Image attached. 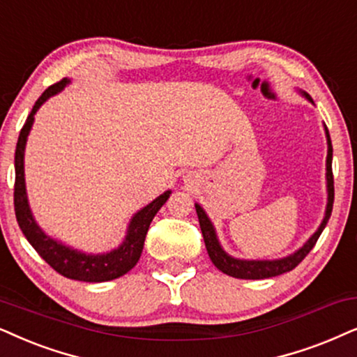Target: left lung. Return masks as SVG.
<instances>
[{"label":"left lung","mask_w":357,"mask_h":357,"mask_svg":"<svg viewBox=\"0 0 357 357\" xmlns=\"http://www.w3.org/2000/svg\"><path fill=\"white\" fill-rule=\"evenodd\" d=\"M307 98L312 101V98L307 95ZM328 137V159H326V180H328V206H326V216L323 220L320 228H318L317 233H314L312 238L308 239V243L305 244L302 249H298L297 252L291 254L289 257L279 259V261H239V259H233L228 256L223 249H221L218 239H216L215 229H213V225L208 220L205 211L202 210L200 205H195L198 221H200V228L203 234V241H205V246L208 251V256H210L211 262L215 264L218 269L226 275L236 277V279H269V277H275L280 274H285V272L294 271L295 267L298 266L300 262L307 257V254L312 251L314 244H317L318 238L325 229V226L330 220L331 211H333V202H335V180H333V169H331V160H333V146L330 134L326 131Z\"/></svg>","instance_id":"obj_1"}]
</instances>
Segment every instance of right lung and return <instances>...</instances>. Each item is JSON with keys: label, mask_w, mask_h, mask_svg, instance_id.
Segmentation results:
<instances>
[{"label": "right lung", "mask_w": 357, "mask_h": 357, "mask_svg": "<svg viewBox=\"0 0 357 357\" xmlns=\"http://www.w3.org/2000/svg\"><path fill=\"white\" fill-rule=\"evenodd\" d=\"M67 78L60 80L54 85H50L43 95L39 96V100L36 101V105L32 106L31 114L27 116L24 126H22L20 137H17L16 144V154H15V213L17 225L22 231V234L26 236V239L29 241L31 246L36 249L37 254L49 264L55 272H59L60 275L67 277V279L73 280H82V282H106L118 279L132 269L136 266V262L141 257L142 248H144V239L149 229L151 221L154 220L155 213L160 210V206L167 202L170 197V192H165L164 195L157 197L154 202L149 203L146 208H142L141 211L134 215L129 225L126 241L114 251L108 254H101V256H86L78 251H73L70 248H66L63 244L57 243V241L50 239L49 236L43 233V229L36 225L34 218H32L29 205H27V197H26V187H24V146L27 134L34 121L36 111L39 109V106L44 103L49 96L57 93L59 90H62L67 85Z\"/></svg>", "instance_id": "1"}]
</instances>
